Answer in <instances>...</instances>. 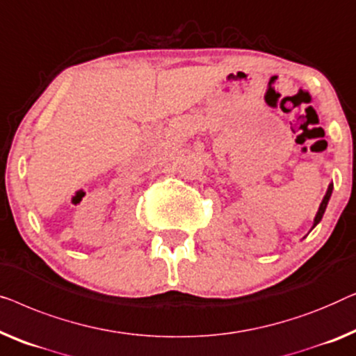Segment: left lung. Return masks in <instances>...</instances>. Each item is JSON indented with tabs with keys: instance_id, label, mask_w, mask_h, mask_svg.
Wrapping results in <instances>:
<instances>
[{
	"instance_id": "left-lung-1",
	"label": "left lung",
	"mask_w": 356,
	"mask_h": 356,
	"mask_svg": "<svg viewBox=\"0 0 356 356\" xmlns=\"http://www.w3.org/2000/svg\"><path fill=\"white\" fill-rule=\"evenodd\" d=\"M332 188H334V185H332V184H329V187H327V192H326V195H324V198H323L321 204H319V209H318L316 216H314L313 227H316L318 224H319V221H321V219H323V214H324V211H326V208H327L329 198H330V195H332ZM313 227H312V229H313Z\"/></svg>"
}]
</instances>
